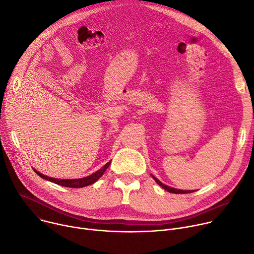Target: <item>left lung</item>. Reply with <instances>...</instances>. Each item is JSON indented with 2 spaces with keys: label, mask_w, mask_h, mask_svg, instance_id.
Here are the masks:
<instances>
[{
  "label": "left lung",
  "mask_w": 254,
  "mask_h": 254,
  "mask_svg": "<svg viewBox=\"0 0 254 254\" xmlns=\"http://www.w3.org/2000/svg\"><path fill=\"white\" fill-rule=\"evenodd\" d=\"M152 177H153V179L159 184V186L162 188V189H164L165 190H167L168 192H171V193H190V192H193L194 190H177V189H173V188H170V187H168V186H166V184H164V183H162L161 182L159 179H157L154 175H152Z\"/></svg>",
  "instance_id": "left-lung-1"
}]
</instances>
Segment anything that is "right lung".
<instances>
[{
  "mask_svg": "<svg viewBox=\"0 0 254 254\" xmlns=\"http://www.w3.org/2000/svg\"><path fill=\"white\" fill-rule=\"evenodd\" d=\"M110 162H111V161H109V162H107L102 168H100L99 170H97L94 173H92L91 175L83 177V178H77V179H59V178H53V177H50V176H47V175H43L42 173L38 172L34 168H33V170L41 178H43L45 180L52 181V182H54L56 184H59V186L65 187V188H71V189H80V188H85V187L91 186V184H93L94 182H96L103 175V173L106 171V169L110 165Z\"/></svg>",
  "mask_w": 254,
  "mask_h": 254,
  "instance_id": "add662e5",
  "label": "right lung"
}]
</instances>
